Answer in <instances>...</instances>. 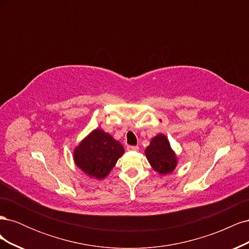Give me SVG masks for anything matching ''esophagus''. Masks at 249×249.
<instances>
[{"label": "esophagus", "mask_w": 249, "mask_h": 249, "mask_svg": "<svg viewBox=\"0 0 249 249\" xmlns=\"http://www.w3.org/2000/svg\"><path fill=\"white\" fill-rule=\"evenodd\" d=\"M138 146H136V145H127L126 146V149L127 150H138Z\"/></svg>", "instance_id": "1"}]
</instances>
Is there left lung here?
Segmentation results:
<instances>
[{
    "mask_svg": "<svg viewBox=\"0 0 249 249\" xmlns=\"http://www.w3.org/2000/svg\"><path fill=\"white\" fill-rule=\"evenodd\" d=\"M145 155L153 168L162 175L175 170L177 158L170 148L167 138L162 134L152 139L149 146L145 149Z\"/></svg>",
    "mask_w": 249,
    "mask_h": 249,
    "instance_id": "1",
    "label": "left lung"
}]
</instances>
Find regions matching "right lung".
<instances>
[{"label":"right lung","mask_w":249,"mask_h":249,"mask_svg":"<svg viewBox=\"0 0 249 249\" xmlns=\"http://www.w3.org/2000/svg\"><path fill=\"white\" fill-rule=\"evenodd\" d=\"M124 152V146L102 130L93 131L74 150V162L87 175L104 178Z\"/></svg>","instance_id":"obj_1"}]
</instances>
